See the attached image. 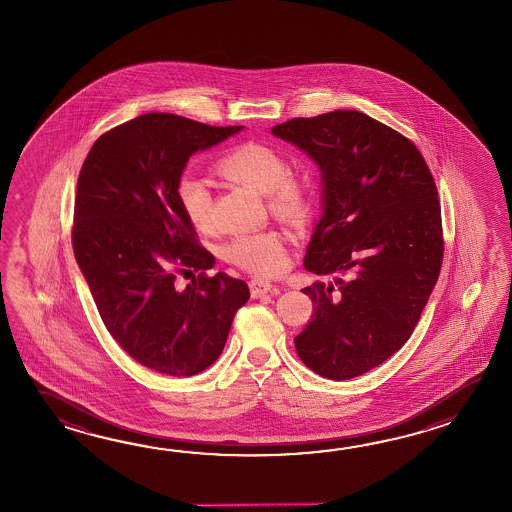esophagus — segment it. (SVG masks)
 Segmentation results:
<instances>
[{
	"mask_svg": "<svg viewBox=\"0 0 512 512\" xmlns=\"http://www.w3.org/2000/svg\"><path fill=\"white\" fill-rule=\"evenodd\" d=\"M249 285H251V293L254 298H260V296H265V294L274 291V285L267 282V280H261V278H254Z\"/></svg>",
	"mask_w": 512,
	"mask_h": 512,
	"instance_id": "34e87169",
	"label": "esophagus"
}]
</instances>
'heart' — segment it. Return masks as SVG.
Instances as JSON below:
<instances>
[{
	"label": "heart",
	"mask_w": 512,
	"mask_h": 512,
	"mask_svg": "<svg viewBox=\"0 0 512 512\" xmlns=\"http://www.w3.org/2000/svg\"><path fill=\"white\" fill-rule=\"evenodd\" d=\"M216 168L230 183L267 197L272 214L283 221L300 223L311 210V186L304 177L285 172L282 155L269 146L256 142L234 146L219 157ZM175 196L188 221L197 229H207L212 216L207 183L196 175L185 174L177 181ZM225 254L232 263L265 276L278 274L285 267L282 236L274 230L238 236L227 245Z\"/></svg>",
	"instance_id": "obj_1"
}]
</instances>
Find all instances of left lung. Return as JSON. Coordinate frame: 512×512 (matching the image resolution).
I'll return each mask as SVG.
<instances>
[{
  "instance_id": "8db88e82",
  "label": "left lung",
  "mask_w": 512,
  "mask_h": 512,
  "mask_svg": "<svg viewBox=\"0 0 512 512\" xmlns=\"http://www.w3.org/2000/svg\"><path fill=\"white\" fill-rule=\"evenodd\" d=\"M271 131L322 174V216L305 269L348 272L302 289L315 307L294 338L296 353L318 375L348 381L403 348L434 291L443 261L434 177L414 142L353 109Z\"/></svg>"
}]
</instances>
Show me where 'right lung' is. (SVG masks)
<instances>
[{
    "label": "right lung",
    "mask_w": 512,
    "mask_h": 512,
    "mask_svg": "<svg viewBox=\"0 0 512 512\" xmlns=\"http://www.w3.org/2000/svg\"><path fill=\"white\" fill-rule=\"evenodd\" d=\"M243 126L146 113L98 137L78 175L73 249L98 313L130 357L192 377L218 359L249 285L207 276L214 256L196 240L175 186L188 159ZM199 271L185 290L174 271Z\"/></svg>",
    "instance_id": "1"
}]
</instances>
